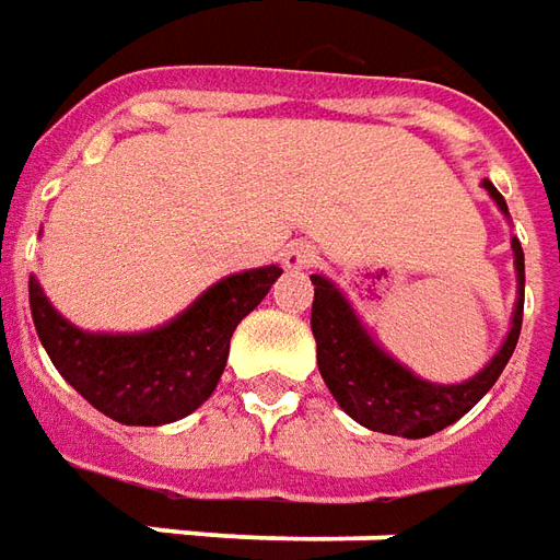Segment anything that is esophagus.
I'll list each match as a JSON object with an SVG mask.
<instances>
[{
	"instance_id": "esophagus-1",
	"label": "esophagus",
	"mask_w": 560,
	"mask_h": 560,
	"mask_svg": "<svg viewBox=\"0 0 560 560\" xmlns=\"http://www.w3.org/2000/svg\"><path fill=\"white\" fill-rule=\"evenodd\" d=\"M315 260V250H312V245H306V242H294L291 248L284 250V266L288 269H310V264Z\"/></svg>"
}]
</instances>
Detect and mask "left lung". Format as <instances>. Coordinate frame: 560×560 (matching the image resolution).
Masks as SVG:
<instances>
[{
	"instance_id": "1",
	"label": "left lung",
	"mask_w": 560,
	"mask_h": 560,
	"mask_svg": "<svg viewBox=\"0 0 560 560\" xmlns=\"http://www.w3.org/2000/svg\"><path fill=\"white\" fill-rule=\"evenodd\" d=\"M485 189L497 208L509 214L500 189L485 180ZM515 272H518V300L512 312V330L505 334L503 346L493 359L469 376L466 383H429L423 376L408 371L405 364L383 352V346L364 330L355 310L349 306L337 284L325 276H312L315 300H312V337L318 349V371L328 383L337 405L374 432L401 435V439H425L435 435L444 425L456 423L469 413L488 389L500 380L503 368L515 352L524 315V250L518 238H512Z\"/></svg>"
}]
</instances>
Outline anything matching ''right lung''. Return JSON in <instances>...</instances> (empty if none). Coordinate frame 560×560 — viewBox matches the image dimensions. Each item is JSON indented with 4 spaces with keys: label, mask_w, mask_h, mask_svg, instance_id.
<instances>
[{
    "label": "right lung",
    "mask_w": 560,
    "mask_h": 560,
    "mask_svg": "<svg viewBox=\"0 0 560 560\" xmlns=\"http://www.w3.org/2000/svg\"><path fill=\"white\" fill-rule=\"evenodd\" d=\"M281 276L260 266L226 276L168 325L89 334L70 325L30 276V312L48 359L89 405L125 425H162L201 408L226 368L232 330Z\"/></svg>",
    "instance_id": "right-lung-1"
}]
</instances>
